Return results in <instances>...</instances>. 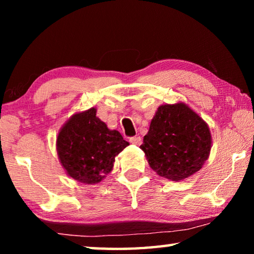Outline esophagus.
Masks as SVG:
<instances>
[{
  "label": "esophagus",
  "mask_w": 254,
  "mask_h": 254,
  "mask_svg": "<svg viewBox=\"0 0 254 254\" xmlns=\"http://www.w3.org/2000/svg\"><path fill=\"white\" fill-rule=\"evenodd\" d=\"M128 141H130V142L134 145H140L141 143H142V139H141L140 136H132L128 139Z\"/></svg>",
  "instance_id": "obj_1"
}]
</instances>
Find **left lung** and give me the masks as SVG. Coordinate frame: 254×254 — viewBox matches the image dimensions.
<instances>
[{
    "label": "left lung",
    "instance_id": "8db88e82",
    "mask_svg": "<svg viewBox=\"0 0 254 254\" xmlns=\"http://www.w3.org/2000/svg\"><path fill=\"white\" fill-rule=\"evenodd\" d=\"M153 171L173 182L196 174L209 157V127L183 102L158 107L140 145Z\"/></svg>",
    "mask_w": 254,
    "mask_h": 254
}]
</instances>
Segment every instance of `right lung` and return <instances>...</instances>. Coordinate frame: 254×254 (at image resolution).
<instances>
[{"label": "right lung", "mask_w": 254, "mask_h": 254, "mask_svg": "<svg viewBox=\"0 0 254 254\" xmlns=\"http://www.w3.org/2000/svg\"><path fill=\"white\" fill-rule=\"evenodd\" d=\"M128 142L96 117V109L77 112L64 124L56 147L70 178L86 185L102 182L113 169L115 157Z\"/></svg>", "instance_id": "add662e5"}]
</instances>
